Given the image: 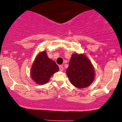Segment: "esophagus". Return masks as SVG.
Wrapping results in <instances>:
<instances>
[{"mask_svg":"<svg viewBox=\"0 0 122 122\" xmlns=\"http://www.w3.org/2000/svg\"><path fill=\"white\" fill-rule=\"evenodd\" d=\"M59 70L60 71H63V70H64V67H63V65H59Z\"/></svg>","mask_w":122,"mask_h":122,"instance_id":"obj_1","label":"esophagus"}]
</instances>
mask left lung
<instances>
[{
    "instance_id": "left-lung-1",
    "label": "left lung",
    "mask_w": 122,
    "mask_h": 122,
    "mask_svg": "<svg viewBox=\"0 0 122 122\" xmlns=\"http://www.w3.org/2000/svg\"><path fill=\"white\" fill-rule=\"evenodd\" d=\"M94 73L91 61L85 55L73 54L66 70V74L75 87H88L94 79Z\"/></svg>"
}]
</instances>
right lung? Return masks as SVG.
<instances>
[{
	"mask_svg": "<svg viewBox=\"0 0 122 122\" xmlns=\"http://www.w3.org/2000/svg\"><path fill=\"white\" fill-rule=\"evenodd\" d=\"M58 71L59 67L56 63L47 57L46 51H43L37 56L32 65L31 76L38 84H44Z\"/></svg>",
	"mask_w": 122,
	"mask_h": 122,
	"instance_id": "add662e5",
	"label": "right lung"
}]
</instances>
